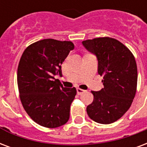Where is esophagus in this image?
<instances>
[{"label": "esophagus", "instance_id": "1", "mask_svg": "<svg viewBox=\"0 0 147 147\" xmlns=\"http://www.w3.org/2000/svg\"><path fill=\"white\" fill-rule=\"evenodd\" d=\"M77 93L78 94V95H82V93H84L85 92H86V90H83V89H82V88H77Z\"/></svg>", "mask_w": 147, "mask_h": 147}]
</instances>
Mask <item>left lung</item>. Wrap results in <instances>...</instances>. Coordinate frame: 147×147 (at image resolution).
I'll use <instances>...</instances> for the list:
<instances>
[{"mask_svg":"<svg viewBox=\"0 0 147 147\" xmlns=\"http://www.w3.org/2000/svg\"><path fill=\"white\" fill-rule=\"evenodd\" d=\"M98 59V73L103 76L104 88L92 91L93 102L86 108L89 118L110 124L126 113L136 92L137 66L129 49L115 38L104 37L82 41Z\"/></svg>","mask_w":147,"mask_h":147,"instance_id":"1","label":"left lung"}]
</instances>
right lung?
I'll return each instance as SVG.
<instances>
[{"label":"right lung","instance_id":"obj_1","mask_svg":"<svg viewBox=\"0 0 147 147\" xmlns=\"http://www.w3.org/2000/svg\"><path fill=\"white\" fill-rule=\"evenodd\" d=\"M71 41L43 39L24 50L18 68V86L24 110L34 122L56 128L69 119L76 88H64L55 76H61V65L70 51Z\"/></svg>","mask_w":147,"mask_h":147}]
</instances>
